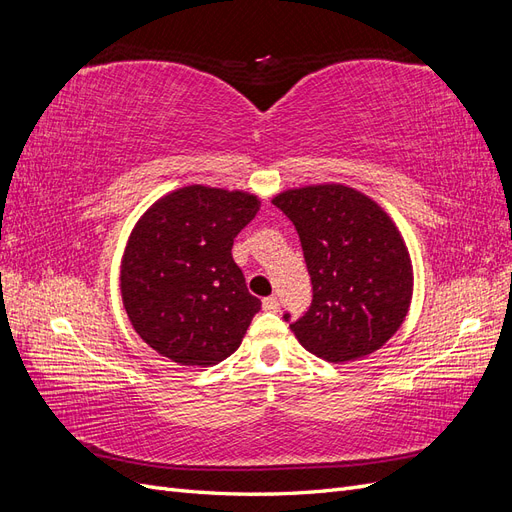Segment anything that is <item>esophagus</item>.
Returning <instances> with one entry per match:
<instances>
[{
    "label": "esophagus",
    "mask_w": 512,
    "mask_h": 512,
    "mask_svg": "<svg viewBox=\"0 0 512 512\" xmlns=\"http://www.w3.org/2000/svg\"><path fill=\"white\" fill-rule=\"evenodd\" d=\"M262 309H265V312H277V309H280V299L267 297L265 301H262Z\"/></svg>",
    "instance_id": "obj_1"
}]
</instances>
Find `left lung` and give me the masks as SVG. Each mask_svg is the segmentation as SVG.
Masks as SVG:
<instances>
[{"mask_svg": "<svg viewBox=\"0 0 512 512\" xmlns=\"http://www.w3.org/2000/svg\"><path fill=\"white\" fill-rule=\"evenodd\" d=\"M271 203L297 228L312 277V305L290 324L299 344L331 363L382 348L406 320L414 286L406 241L389 213L342 183L286 190Z\"/></svg>", "mask_w": 512, "mask_h": 512, "instance_id": "left-lung-1", "label": "left lung"}]
</instances>
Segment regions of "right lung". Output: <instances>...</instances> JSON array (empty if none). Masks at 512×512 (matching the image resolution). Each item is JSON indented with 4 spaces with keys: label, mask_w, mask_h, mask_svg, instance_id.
I'll list each match as a JSON object with an SVG mask.
<instances>
[{
    "label": "right lung",
    "mask_w": 512,
    "mask_h": 512,
    "mask_svg": "<svg viewBox=\"0 0 512 512\" xmlns=\"http://www.w3.org/2000/svg\"><path fill=\"white\" fill-rule=\"evenodd\" d=\"M260 198L185 185L156 200L130 232L119 288L143 342L185 367L218 365L235 352L260 309L232 260V241Z\"/></svg>",
    "instance_id": "1"
}]
</instances>
